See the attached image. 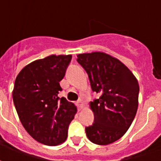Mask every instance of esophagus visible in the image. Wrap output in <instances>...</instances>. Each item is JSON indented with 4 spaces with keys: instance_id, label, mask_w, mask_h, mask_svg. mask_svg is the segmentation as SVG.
I'll return each instance as SVG.
<instances>
[{
    "instance_id": "esophagus-1",
    "label": "esophagus",
    "mask_w": 161,
    "mask_h": 161,
    "mask_svg": "<svg viewBox=\"0 0 161 161\" xmlns=\"http://www.w3.org/2000/svg\"><path fill=\"white\" fill-rule=\"evenodd\" d=\"M84 103H84V101L82 99V98H79V99H78V101H77V104H78V107H79V108H83V106H84Z\"/></svg>"
}]
</instances>
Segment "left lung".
Returning <instances> with one entry per match:
<instances>
[{
    "instance_id": "left-lung-1",
    "label": "left lung",
    "mask_w": 161,
    "mask_h": 161,
    "mask_svg": "<svg viewBox=\"0 0 161 161\" xmlns=\"http://www.w3.org/2000/svg\"><path fill=\"white\" fill-rule=\"evenodd\" d=\"M77 60L86 70L92 91L101 95L90 103L95 122L85 128L87 137L97 145L118 141L128 131L137 112V78L124 64L108 53H80Z\"/></svg>"
}]
</instances>
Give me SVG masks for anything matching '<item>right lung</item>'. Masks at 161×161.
<instances>
[{"mask_svg":"<svg viewBox=\"0 0 161 161\" xmlns=\"http://www.w3.org/2000/svg\"><path fill=\"white\" fill-rule=\"evenodd\" d=\"M71 55L52 54L34 60L19 71L13 90V100L19 121L35 141L47 146L65 142L77 107L64 97L59 82Z\"/></svg>","mask_w":161,"mask_h":161,"instance_id":"obj_1","label":"right lung"}]
</instances>
